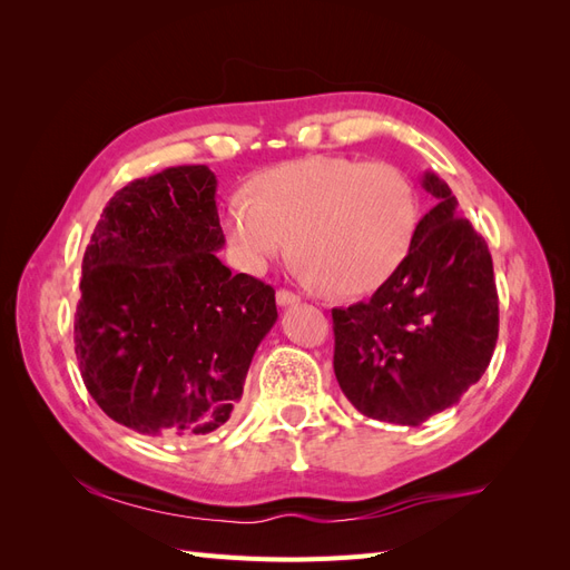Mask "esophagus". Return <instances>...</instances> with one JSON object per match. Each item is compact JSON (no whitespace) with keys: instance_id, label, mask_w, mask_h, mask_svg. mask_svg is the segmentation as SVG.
<instances>
[{"instance_id":"1","label":"esophagus","mask_w":570,"mask_h":570,"mask_svg":"<svg viewBox=\"0 0 570 570\" xmlns=\"http://www.w3.org/2000/svg\"><path fill=\"white\" fill-rule=\"evenodd\" d=\"M275 299H278V306H292V304L299 302V297L295 295V292H289V289H278V292H275Z\"/></svg>"}]
</instances>
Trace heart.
I'll return each mask as SVG.
<instances>
[{
  "label": "heart",
  "instance_id": "1",
  "mask_svg": "<svg viewBox=\"0 0 570 570\" xmlns=\"http://www.w3.org/2000/svg\"><path fill=\"white\" fill-rule=\"evenodd\" d=\"M220 223L249 271L287 254L292 237L304 281L366 295L406 262L419 199L402 168L318 154L258 174L252 193L226 199Z\"/></svg>",
  "mask_w": 570,
  "mask_h": 570
}]
</instances>
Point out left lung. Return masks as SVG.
<instances>
[{
  "label": "left lung",
  "mask_w": 570,
  "mask_h": 570,
  "mask_svg": "<svg viewBox=\"0 0 570 570\" xmlns=\"http://www.w3.org/2000/svg\"><path fill=\"white\" fill-rule=\"evenodd\" d=\"M435 197L411 252L366 302L333 308L335 377L364 416L421 425L454 406L490 366L499 335L492 256L459 218L450 185L425 170Z\"/></svg>",
  "instance_id": "left-lung-1"
}]
</instances>
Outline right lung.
<instances>
[{
  "instance_id": "add662e5",
  "label": "right lung",
  "mask_w": 570,
  "mask_h": 570,
  "mask_svg": "<svg viewBox=\"0 0 570 570\" xmlns=\"http://www.w3.org/2000/svg\"><path fill=\"white\" fill-rule=\"evenodd\" d=\"M216 176L176 166L109 199L82 256L76 356L116 423L147 438L209 435L233 416L275 289L233 273Z\"/></svg>"
}]
</instances>
